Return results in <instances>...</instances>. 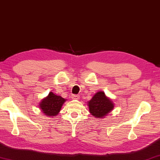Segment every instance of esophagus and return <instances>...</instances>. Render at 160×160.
Segmentation results:
<instances>
[{"label":"esophagus","instance_id":"esophagus-1","mask_svg":"<svg viewBox=\"0 0 160 160\" xmlns=\"http://www.w3.org/2000/svg\"><path fill=\"white\" fill-rule=\"evenodd\" d=\"M71 98H72V99H73V100H77V99H78V98H80V97L78 95L72 94L71 96Z\"/></svg>","mask_w":160,"mask_h":160}]
</instances>
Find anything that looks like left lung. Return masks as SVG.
Wrapping results in <instances>:
<instances>
[{
    "label": "left lung",
    "instance_id": "8db88e82",
    "mask_svg": "<svg viewBox=\"0 0 160 160\" xmlns=\"http://www.w3.org/2000/svg\"><path fill=\"white\" fill-rule=\"evenodd\" d=\"M89 112L95 118H104L114 108V103L103 91H98L88 102Z\"/></svg>",
    "mask_w": 160,
    "mask_h": 160
}]
</instances>
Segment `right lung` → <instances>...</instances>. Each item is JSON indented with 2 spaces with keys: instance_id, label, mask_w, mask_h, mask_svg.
I'll return each instance as SVG.
<instances>
[{
  "instance_id": "1",
  "label": "right lung",
  "mask_w": 160,
  "mask_h": 160,
  "mask_svg": "<svg viewBox=\"0 0 160 160\" xmlns=\"http://www.w3.org/2000/svg\"><path fill=\"white\" fill-rule=\"evenodd\" d=\"M66 99L59 95L50 92L47 97L39 103V107L44 114L50 118H54L59 114Z\"/></svg>"
}]
</instances>
